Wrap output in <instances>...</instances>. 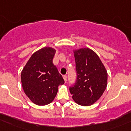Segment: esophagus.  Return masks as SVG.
I'll return each mask as SVG.
<instances>
[{
    "label": "esophagus",
    "mask_w": 131,
    "mask_h": 131,
    "mask_svg": "<svg viewBox=\"0 0 131 131\" xmlns=\"http://www.w3.org/2000/svg\"><path fill=\"white\" fill-rule=\"evenodd\" d=\"M63 78H64V81H65V82L67 81V75H63Z\"/></svg>",
    "instance_id": "34e87169"
}]
</instances>
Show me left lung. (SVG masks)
<instances>
[{
  "label": "left lung",
  "mask_w": 131,
  "mask_h": 131,
  "mask_svg": "<svg viewBox=\"0 0 131 131\" xmlns=\"http://www.w3.org/2000/svg\"><path fill=\"white\" fill-rule=\"evenodd\" d=\"M77 79L69 88L76 103L90 106L103 95L107 86L108 74L98 55L88 48L74 50Z\"/></svg>",
  "instance_id": "obj_1"
}]
</instances>
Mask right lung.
<instances>
[{"label": "right lung", "mask_w": 131, "mask_h": 131, "mask_svg": "<svg viewBox=\"0 0 131 131\" xmlns=\"http://www.w3.org/2000/svg\"><path fill=\"white\" fill-rule=\"evenodd\" d=\"M56 50L44 47L35 52L27 62L21 79L27 96L37 105H45L54 100L58 87L64 80L53 64Z\"/></svg>", "instance_id": "right-lung-1"}]
</instances>
